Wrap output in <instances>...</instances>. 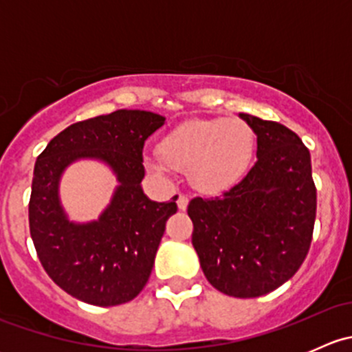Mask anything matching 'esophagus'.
Returning a JSON list of instances; mask_svg holds the SVG:
<instances>
[{"mask_svg": "<svg viewBox=\"0 0 352 352\" xmlns=\"http://www.w3.org/2000/svg\"><path fill=\"white\" fill-rule=\"evenodd\" d=\"M177 206H179L180 211H186L187 206H189V197L184 196V194H179V197H177Z\"/></svg>", "mask_w": 352, "mask_h": 352, "instance_id": "obj_1", "label": "esophagus"}]
</instances>
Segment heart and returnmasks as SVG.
<instances>
[{
  "label": "heart",
  "mask_w": 352,
  "mask_h": 352,
  "mask_svg": "<svg viewBox=\"0 0 352 352\" xmlns=\"http://www.w3.org/2000/svg\"><path fill=\"white\" fill-rule=\"evenodd\" d=\"M255 148L252 127L242 119H190L173 127L148 165L189 173L202 192L216 194L235 186L247 172Z\"/></svg>",
  "instance_id": "1"
}]
</instances>
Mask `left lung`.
Returning <instances> with one entry per match:
<instances>
[{
  "label": "left lung",
  "mask_w": 352,
  "mask_h": 352,
  "mask_svg": "<svg viewBox=\"0 0 352 352\" xmlns=\"http://www.w3.org/2000/svg\"><path fill=\"white\" fill-rule=\"evenodd\" d=\"M257 134V162L223 196L189 202L192 245L221 293L257 298L296 274L310 250L317 189L310 151L274 120L240 113Z\"/></svg>",
  "instance_id": "8db88e82"
}]
</instances>
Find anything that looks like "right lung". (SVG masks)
<instances>
[{
	"label": "right lung",
	"mask_w": 352,
	"mask_h": 352,
	"mask_svg": "<svg viewBox=\"0 0 352 352\" xmlns=\"http://www.w3.org/2000/svg\"><path fill=\"white\" fill-rule=\"evenodd\" d=\"M165 117L146 110H116L80 120L52 138L37 156L28 202L35 252L49 278L67 294L97 307L127 303L141 293L175 199L144 196V141ZM78 157H100L113 166L121 186L98 222L74 226L57 197L62 170Z\"/></svg>",
	"instance_id": "1"
}]
</instances>
